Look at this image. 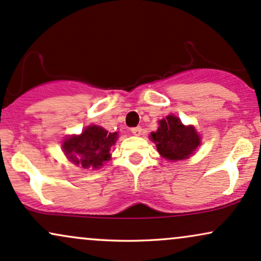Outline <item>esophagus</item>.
I'll list each match as a JSON object with an SVG mask.
<instances>
[{
  "label": "esophagus",
  "mask_w": 261,
  "mask_h": 261,
  "mask_svg": "<svg viewBox=\"0 0 261 261\" xmlns=\"http://www.w3.org/2000/svg\"><path fill=\"white\" fill-rule=\"evenodd\" d=\"M132 133H133L134 136H140V133H142V127H140V125H138V127H133L132 128Z\"/></svg>",
  "instance_id": "obj_1"
}]
</instances>
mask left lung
<instances>
[{"label":"left lung","mask_w":261,"mask_h":261,"mask_svg":"<svg viewBox=\"0 0 261 261\" xmlns=\"http://www.w3.org/2000/svg\"><path fill=\"white\" fill-rule=\"evenodd\" d=\"M150 138L155 142L162 158L170 161L187 159L200 144V138L194 128L192 125H183L180 119L174 116L161 119L160 127L152 132Z\"/></svg>","instance_id":"1"}]
</instances>
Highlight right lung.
Here are the masks:
<instances>
[{
    "label": "right lung",
    "mask_w": 261,
    "mask_h": 261,
    "mask_svg": "<svg viewBox=\"0 0 261 261\" xmlns=\"http://www.w3.org/2000/svg\"><path fill=\"white\" fill-rule=\"evenodd\" d=\"M117 140V133H109L97 125L85 128L81 136L67 138L63 142V151L75 165L84 168H99L109 161L110 150Z\"/></svg>",
    "instance_id": "right-lung-1"
}]
</instances>
